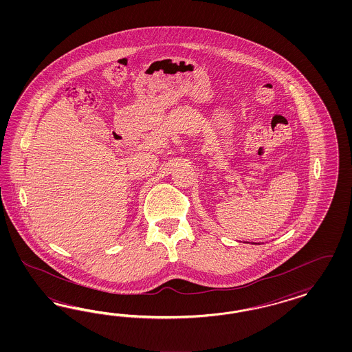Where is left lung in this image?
Returning <instances> with one entry per match:
<instances>
[{
  "mask_svg": "<svg viewBox=\"0 0 352 352\" xmlns=\"http://www.w3.org/2000/svg\"><path fill=\"white\" fill-rule=\"evenodd\" d=\"M248 244H256V243H248Z\"/></svg>",
  "mask_w": 352,
  "mask_h": 352,
  "instance_id": "obj_1",
  "label": "left lung"
}]
</instances>
